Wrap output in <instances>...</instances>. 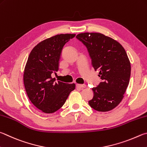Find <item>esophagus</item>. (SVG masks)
I'll list each match as a JSON object with an SVG mask.
<instances>
[{
	"label": "esophagus",
	"instance_id": "34e87169",
	"mask_svg": "<svg viewBox=\"0 0 147 147\" xmlns=\"http://www.w3.org/2000/svg\"><path fill=\"white\" fill-rule=\"evenodd\" d=\"M76 87L82 89V88H85V87H86V85L85 84H76Z\"/></svg>",
	"mask_w": 147,
	"mask_h": 147
}]
</instances>
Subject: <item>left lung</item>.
I'll return each instance as SVG.
<instances>
[{
	"label": "left lung",
	"mask_w": 147,
	"mask_h": 147,
	"mask_svg": "<svg viewBox=\"0 0 147 147\" xmlns=\"http://www.w3.org/2000/svg\"><path fill=\"white\" fill-rule=\"evenodd\" d=\"M76 38L87 47L94 70L102 80L92 88L89 105L100 112L109 111L121 102L129 85L131 67L127 53L119 42L99 33H84Z\"/></svg>",
	"instance_id": "left-lung-1"
}]
</instances>
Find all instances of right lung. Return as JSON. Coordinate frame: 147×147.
Listing matches in <instances>:
<instances>
[{
  "instance_id": "obj_1",
  "label": "right lung",
  "mask_w": 147,
  "mask_h": 147,
  "mask_svg": "<svg viewBox=\"0 0 147 147\" xmlns=\"http://www.w3.org/2000/svg\"><path fill=\"white\" fill-rule=\"evenodd\" d=\"M75 34H60L44 40L29 55L24 73V84L29 99L45 113H53L65 103L75 84L55 82L51 74L58 70L64 45Z\"/></svg>"
}]
</instances>
